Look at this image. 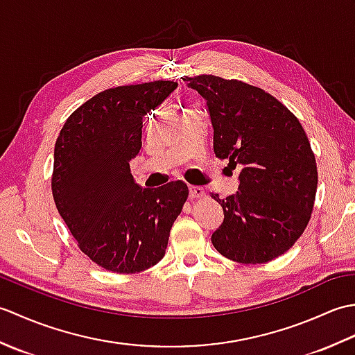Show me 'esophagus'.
Instances as JSON below:
<instances>
[{
  "mask_svg": "<svg viewBox=\"0 0 355 355\" xmlns=\"http://www.w3.org/2000/svg\"><path fill=\"white\" fill-rule=\"evenodd\" d=\"M205 195V189L201 186H189V197L191 198H200Z\"/></svg>",
  "mask_w": 355,
  "mask_h": 355,
  "instance_id": "34e87169",
  "label": "esophagus"
}]
</instances>
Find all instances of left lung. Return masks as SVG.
<instances>
[{
  "mask_svg": "<svg viewBox=\"0 0 355 355\" xmlns=\"http://www.w3.org/2000/svg\"><path fill=\"white\" fill-rule=\"evenodd\" d=\"M206 101L214 150L239 169L238 191L221 200L212 244L225 258L262 263L285 253L313 212L318 168L302 125L263 89L212 74L183 78Z\"/></svg>",
  "mask_w": 355,
  "mask_h": 355,
  "instance_id": "left-lung-1",
  "label": "left lung"
}]
</instances>
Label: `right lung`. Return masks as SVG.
Returning a JSON list of instances; mask_svg holds the SVG:
<instances>
[{
	"label": "right lung",
	"mask_w": 355,
	"mask_h": 355,
	"mask_svg": "<svg viewBox=\"0 0 355 355\" xmlns=\"http://www.w3.org/2000/svg\"><path fill=\"white\" fill-rule=\"evenodd\" d=\"M177 87L155 80L105 89L59 132L53 198L80 250L105 270L128 275L155 266L189 195L182 180L143 189L130 169L141 148L143 119Z\"/></svg>",
	"instance_id": "right-lung-1"
}]
</instances>
